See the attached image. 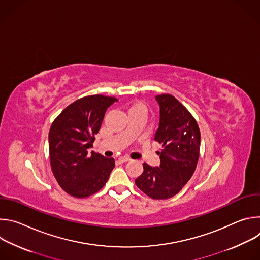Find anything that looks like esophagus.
Segmentation results:
<instances>
[{
    "instance_id": "esophagus-1",
    "label": "esophagus",
    "mask_w": 260,
    "mask_h": 260,
    "mask_svg": "<svg viewBox=\"0 0 260 260\" xmlns=\"http://www.w3.org/2000/svg\"><path fill=\"white\" fill-rule=\"evenodd\" d=\"M129 160H131V158H129V157H126V156H121V157L118 158V161H119L120 164H123V162H126V161H129Z\"/></svg>"
}]
</instances>
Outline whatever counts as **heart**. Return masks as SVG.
<instances>
[{
  "label": "heart",
  "mask_w": 260,
  "mask_h": 260,
  "mask_svg": "<svg viewBox=\"0 0 260 260\" xmlns=\"http://www.w3.org/2000/svg\"><path fill=\"white\" fill-rule=\"evenodd\" d=\"M136 107H143V105H142V104H136V105H134L132 108H136Z\"/></svg>",
  "instance_id": "heart-1"
}]
</instances>
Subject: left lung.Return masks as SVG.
<instances>
[{
    "label": "left lung",
    "instance_id": "8db88e82",
    "mask_svg": "<svg viewBox=\"0 0 260 260\" xmlns=\"http://www.w3.org/2000/svg\"><path fill=\"white\" fill-rule=\"evenodd\" d=\"M159 105V125L154 140L162 145L159 167L143 164L144 171L135 183L153 200H167L177 194L192 177L200 157L199 125L175 96H155Z\"/></svg>",
    "mask_w": 260,
    "mask_h": 260
}]
</instances>
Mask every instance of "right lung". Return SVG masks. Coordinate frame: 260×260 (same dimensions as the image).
I'll return each instance as SVG.
<instances>
[{
  "mask_svg": "<svg viewBox=\"0 0 260 260\" xmlns=\"http://www.w3.org/2000/svg\"><path fill=\"white\" fill-rule=\"evenodd\" d=\"M113 96L94 94L69 105L49 131V156L59 186L74 198H87L104 187L115 167L113 158L89 153Z\"/></svg>",
  "mask_w": 260,
  "mask_h": 260,
  "instance_id": "right-lung-1",
  "label": "right lung"
}]
</instances>
